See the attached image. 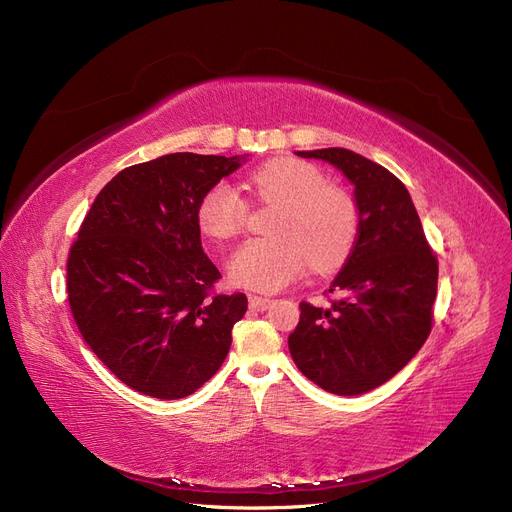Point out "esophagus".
Returning <instances> with one entry per match:
<instances>
[{"label": "esophagus", "mask_w": 512, "mask_h": 512, "mask_svg": "<svg viewBox=\"0 0 512 512\" xmlns=\"http://www.w3.org/2000/svg\"><path fill=\"white\" fill-rule=\"evenodd\" d=\"M270 305H272V299H267V297H257V294H251L249 297V307L255 311H265V309H270Z\"/></svg>", "instance_id": "34e87169"}]
</instances>
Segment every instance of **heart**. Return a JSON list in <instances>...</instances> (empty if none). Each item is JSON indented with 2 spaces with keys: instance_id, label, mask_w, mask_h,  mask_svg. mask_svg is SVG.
<instances>
[{
  "instance_id": "heart-1",
  "label": "heart",
  "mask_w": 512,
  "mask_h": 512,
  "mask_svg": "<svg viewBox=\"0 0 512 512\" xmlns=\"http://www.w3.org/2000/svg\"><path fill=\"white\" fill-rule=\"evenodd\" d=\"M259 199L278 203L267 238H251L232 253L228 276L236 286L276 292L297 280L307 263L317 272L336 270L351 255L359 236L355 199L313 164L278 157L257 166L249 178ZM247 203L234 186L213 184L199 199L197 224L213 240L240 232Z\"/></svg>"
}]
</instances>
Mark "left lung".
Here are the masks:
<instances>
[{"instance_id":"obj_1","label":"left lung","mask_w":512,"mask_h":512,"mask_svg":"<svg viewBox=\"0 0 512 512\" xmlns=\"http://www.w3.org/2000/svg\"><path fill=\"white\" fill-rule=\"evenodd\" d=\"M294 153L328 161L353 184L359 236L330 286L342 297L328 309L301 303L288 348L313 384L357 396L386 384L432 332L438 259L407 186L384 166L340 147Z\"/></svg>"}]
</instances>
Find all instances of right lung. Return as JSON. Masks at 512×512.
I'll list each match as a JSON object with an SVG mask.
<instances>
[{"label":"right lung","mask_w":512,"mask_h":512,"mask_svg":"<svg viewBox=\"0 0 512 512\" xmlns=\"http://www.w3.org/2000/svg\"><path fill=\"white\" fill-rule=\"evenodd\" d=\"M247 155L170 153L107 182L68 255V301L97 359L132 390L184 398L218 371L247 297L211 294L197 205Z\"/></svg>","instance_id":"add662e5"}]
</instances>
